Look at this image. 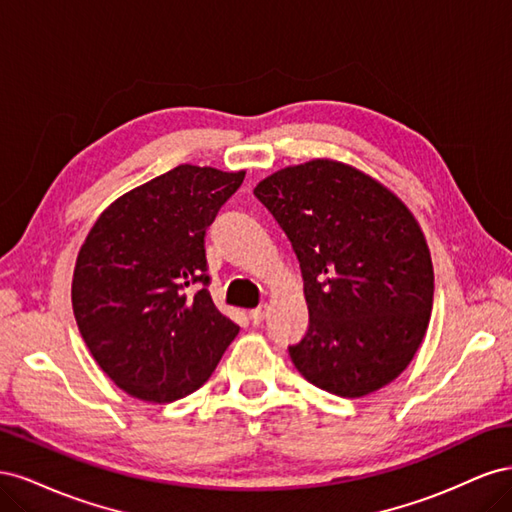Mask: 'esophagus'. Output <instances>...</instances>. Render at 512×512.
Returning <instances> with one entry per match:
<instances>
[{
  "instance_id": "obj_1",
  "label": "esophagus",
  "mask_w": 512,
  "mask_h": 512,
  "mask_svg": "<svg viewBox=\"0 0 512 512\" xmlns=\"http://www.w3.org/2000/svg\"><path fill=\"white\" fill-rule=\"evenodd\" d=\"M267 316H269V307L267 305H260V307H256V309H252V312H250V318L254 320V324H260Z\"/></svg>"
}]
</instances>
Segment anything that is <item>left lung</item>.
Listing matches in <instances>:
<instances>
[{"instance_id":"left-lung-1","label":"left lung","mask_w":512,"mask_h":512,"mask_svg":"<svg viewBox=\"0 0 512 512\" xmlns=\"http://www.w3.org/2000/svg\"><path fill=\"white\" fill-rule=\"evenodd\" d=\"M256 198L299 258L309 327L288 346L301 376L339 397L391 384L423 344L433 265L412 211L378 179L316 158L262 179Z\"/></svg>"}]
</instances>
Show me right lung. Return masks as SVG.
<instances>
[{"mask_svg":"<svg viewBox=\"0 0 512 512\" xmlns=\"http://www.w3.org/2000/svg\"><path fill=\"white\" fill-rule=\"evenodd\" d=\"M243 177L179 164L119 196L85 237L74 318L100 369L128 395L168 404L194 393L237 337L207 290L205 232Z\"/></svg>","mask_w":512,"mask_h":512,"instance_id":"1","label":"right lung"}]
</instances>
